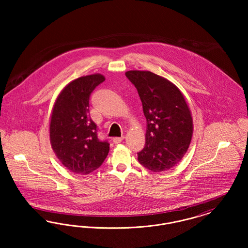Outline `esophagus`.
<instances>
[{
	"label": "esophagus",
	"instance_id": "esophagus-1",
	"mask_svg": "<svg viewBox=\"0 0 248 248\" xmlns=\"http://www.w3.org/2000/svg\"><path fill=\"white\" fill-rule=\"evenodd\" d=\"M124 137H121V138H113L112 139V141L114 142L115 144H118V143H121V142L124 140Z\"/></svg>",
	"mask_w": 248,
	"mask_h": 248
}]
</instances>
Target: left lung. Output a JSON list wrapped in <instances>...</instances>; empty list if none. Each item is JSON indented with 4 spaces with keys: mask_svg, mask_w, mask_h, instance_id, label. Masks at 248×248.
<instances>
[{
    "mask_svg": "<svg viewBox=\"0 0 248 248\" xmlns=\"http://www.w3.org/2000/svg\"><path fill=\"white\" fill-rule=\"evenodd\" d=\"M125 76L141 99L147 121L146 143L138 160L153 171L168 170L186 154L192 136V118L177 86L151 71H130Z\"/></svg>",
    "mask_w": 248,
    "mask_h": 248,
    "instance_id": "8db88e82",
    "label": "left lung"
}]
</instances>
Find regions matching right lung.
<instances>
[{"label": "right lung", "instance_id": "right-lung-1", "mask_svg": "<svg viewBox=\"0 0 248 248\" xmlns=\"http://www.w3.org/2000/svg\"><path fill=\"white\" fill-rule=\"evenodd\" d=\"M105 81L93 74L69 83L59 94L50 122V141L60 162L70 171L86 175L106 159L109 143L98 138V127L90 117L89 99Z\"/></svg>", "mask_w": 248, "mask_h": 248}]
</instances>
